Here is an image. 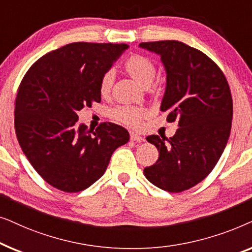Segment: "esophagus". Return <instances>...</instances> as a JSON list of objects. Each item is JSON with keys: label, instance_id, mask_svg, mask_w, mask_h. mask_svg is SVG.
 Here are the masks:
<instances>
[{"label": "esophagus", "instance_id": "esophagus-1", "mask_svg": "<svg viewBox=\"0 0 252 252\" xmlns=\"http://www.w3.org/2000/svg\"><path fill=\"white\" fill-rule=\"evenodd\" d=\"M130 140L132 141H135V142H143L144 141V137H142L139 134H135V133H130Z\"/></svg>", "mask_w": 252, "mask_h": 252}]
</instances>
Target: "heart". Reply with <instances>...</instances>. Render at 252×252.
<instances>
[{
    "label": "heart",
    "instance_id": "obj_1",
    "mask_svg": "<svg viewBox=\"0 0 252 252\" xmlns=\"http://www.w3.org/2000/svg\"><path fill=\"white\" fill-rule=\"evenodd\" d=\"M125 72L136 81L142 87L150 86L154 80L156 68L153 62L149 58L142 56V55H132L124 63ZM112 85V74L108 72L103 75L101 84H99V92L102 95L109 94ZM111 116L118 122L128 125L130 127H137L140 125L141 120L146 116V111L136 106H118L112 110Z\"/></svg>",
    "mask_w": 252,
    "mask_h": 252
}]
</instances>
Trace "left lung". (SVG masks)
<instances>
[{"mask_svg":"<svg viewBox=\"0 0 252 252\" xmlns=\"http://www.w3.org/2000/svg\"><path fill=\"white\" fill-rule=\"evenodd\" d=\"M140 48L160 57L166 87L160 111L178 122L170 139L147 137L157 148L156 163L143 170L151 184L180 192L194 187L213 170L230 134L233 101L225 75L215 62L180 41L142 42Z\"/></svg>","mask_w":252,"mask_h":252,"instance_id":"left-lung-1","label":"left lung"}]
</instances>
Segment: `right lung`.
I'll return each mask as SVG.
<instances>
[{
    "instance_id": "1",
    "label": "right lung",
    "mask_w": 252,
    "mask_h": 252,
    "mask_svg": "<svg viewBox=\"0 0 252 252\" xmlns=\"http://www.w3.org/2000/svg\"><path fill=\"white\" fill-rule=\"evenodd\" d=\"M129 46L74 42L37 60L19 86L15 128L23 153L53 187L87 189L104 174L129 133L112 123L95 130L79 124L78 111L101 102L99 84Z\"/></svg>"
}]
</instances>
